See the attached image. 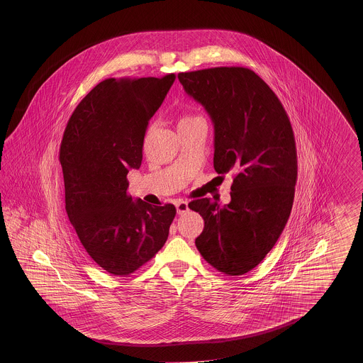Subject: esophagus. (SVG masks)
Returning <instances> with one entry per match:
<instances>
[{
    "label": "esophagus",
    "mask_w": 363,
    "mask_h": 363,
    "mask_svg": "<svg viewBox=\"0 0 363 363\" xmlns=\"http://www.w3.org/2000/svg\"><path fill=\"white\" fill-rule=\"evenodd\" d=\"M175 206H177V211H178L179 216L186 213L189 208H188V202L186 201L178 200L175 202Z\"/></svg>",
    "instance_id": "obj_1"
}]
</instances>
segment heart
<instances>
[{
	"instance_id": "obj_1",
	"label": "heart",
	"mask_w": 363,
	"mask_h": 363,
	"mask_svg": "<svg viewBox=\"0 0 363 363\" xmlns=\"http://www.w3.org/2000/svg\"><path fill=\"white\" fill-rule=\"evenodd\" d=\"M197 119H202V118L197 116H184L182 119H180L179 124L191 123V122H193V121H197Z\"/></svg>"
}]
</instances>
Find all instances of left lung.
<instances>
[{
	"mask_svg": "<svg viewBox=\"0 0 363 363\" xmlns=\"http://www.w3.org/2000/svg\"><path fill=\"white\" fill-rule=\"evenodd\" d=\"M179 82L214 125V169L232 172L231 202H189L205 227L196 247L230 277L259 264L292 210L297 182L294 130L277 94L252 69L214 67L180 72Z\"/></svg>",
	"mask_w": 363,
	"mask_h": 363,
	"instance_id": "obj_1",
	"label": "left lung"
}]
</instances>
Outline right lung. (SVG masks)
Returning a JSON list of instances; mask_svg holds the SVG:
<instances>
[{
	"mask_svg": "<svg viewBox=\"0 0 363 363\" xmlns=\"http://www.w3.org/2000/svg\"><path fill=\"white\" fill-rule=\"evenodd\" d=\"M175 74L106 79L85 96L63 132L60 162L65 202L86 253L108 274L125 277L164 245L177 208L152 206L127 193L138 170L147 124Z\"/></svg>",
	"mask_w": 363,
	"mask_h": 363,
	"instance_id": "add662e5",
	"label": "right lung"
}]
</instances>
